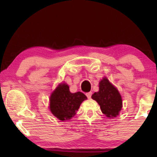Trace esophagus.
I'll list each match as a JSON object with an SVG mask.
<instances>
[{"mask_svg": "<svg viewBox=\"0 0 157 157\" xmlns=\"http://www.w3.org/2000/svg\"><path fill=\"white\" fill-rule=\"evenodd\" d=\"M86 97L89 98V99H90V98H91V95H92V93L91 92H89V93H86Z\"/></svg>", "mask_w": 157, "mask_h": 157, "instance_id": "obj_1", "label": "esophagus"}]
</instances>
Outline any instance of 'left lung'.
Segmentation results:
<instances>
[{
    "label": "left lung",
    "mask_w": 157,
    "mask_h": 157,
    "mask_svg": "<svg viewBox=\"0 0 157 157\" xmlns=\"http://www.w3.org/2000/svg\"><path fill=\"white\" fill-rule=\"evenodd\" d=\"M91 98L99 104L102 112L108 118L116 117L121 110L123 102L121 95L107 78H104L100 82L99 91L95 92Z\"/></svg>",
    "instance_id": "1"
}]
</instances>
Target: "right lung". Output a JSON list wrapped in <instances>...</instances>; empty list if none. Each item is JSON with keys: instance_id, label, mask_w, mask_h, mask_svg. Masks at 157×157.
Segmentation results:
<instances>
[{"instance_id": "add662e5", "label": "right lung", "mask_w": 157, "mask_h": 157, "mask_svg": "<svg viewBox=\"0 0 157 157\" xmlns=\"http://www.w3.org/2000/svg\"><path fill=\"white\" fill-rule=\"evenodd\" d=\"M87 99L82 92L72 94L66 84H61L52 92L50 98V109L60 121L71 119L84 100Z\"/></svg>"}]
</instances>
